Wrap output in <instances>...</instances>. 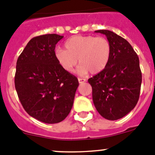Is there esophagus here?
I'll use <instances>...</instances> for the list:
<instances>
[{
	"label": "esophagus",
	"instance_id": "esophagus-1",
	"mask_svg": "<svg viewBox=\"0 0 155 155\" xmlns=\"http://www.w3.org/2000/svg\"><path fill=\"white\" fill-rule=\"evenodd\" d=\"M78 80H79V82L80 84L84 83V82H86V79H82V78H79V79H78Z\"/></svg>",
	"mask_w": 155,
	"mask_h": 155
}]
</instances>
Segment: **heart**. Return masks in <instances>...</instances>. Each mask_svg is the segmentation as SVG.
I'll return each mask as SVG.
<instances>
[{
	"label": "heart",
	"mask_w": 155,
	"mask_h": 155,
	"mask_svg": "<svg viewBox=\"0 0 155 155\" xmlns=\"http://www.w3.org/2000/svg\"><path fill=\"white\" fill-rule=\"evenodd\" d=\"M65 50L57 48L54 56L62 68L72 73L79 59L78 71L81 75L97 74L104 70L110 61L112 46L107 38L95 36L77 35L64 43Z\"/></svg>",
	"instance_id": "obj_1"
}]
</instances>
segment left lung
Returning a JSON list of instances; mask_svg holds the SVG:
<instances>
[{
  "mask_svg": "<svg viewBox=\"0 0 155 155\" xmlns=\"http://www.w3.org/2000/svg\"><path fill=\"white\" fill-rule=\"evenodd\" d=\"M95 32L107 36L112 55L107 68L87 81L97 112L106 119L115 121L125 116L138 102L142 83L140 60L125 39L108 30Z\"/></svg>",
  "mask_w": 155,
  "mask_h": 155,
  "instance_id": "1",
  "label": "left lung"
}]
</instances>
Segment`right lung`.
<instances>
[{
    "label": "right lung",
    "mask_w": 155,
    "mask_h": 155,
    "mask_svg": "<svg viewBox=\"0 0 155 155\" xmlns=\"http://www.w3.org/2000/svg\"><path fill=\"white\" fill-rule=\"evenodd\" d=\"M63 37L55 34L34 37L16 62L18 99L28 115L46 124L65 119L79 86L77 78L65 71L54 56L55 45Z\"/></svg>",
    "instance_id": "1"
}]
</instances>
